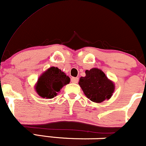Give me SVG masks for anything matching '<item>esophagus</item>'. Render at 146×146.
<instances>
[{
  "instance_id": "obj_1",
  "label": "esophagus",
  "mask_w": 146,
  "mask_h": 146,
  "mask_svg": "<svg viewBox=\"0 0 146 146\" xmlns=\"http://www.w3.org/2000/svg\"><path fill=\"white\" fill-rule=\"evenodd\" d=\"M79 81V78L76 77V78H71V82L72 83H78Z\"/></svg>"
}]
</instances>
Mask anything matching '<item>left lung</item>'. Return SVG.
<instances>
[{"mask_svg":"<svg viewBox=\"0 0 146 146\" xmlns=\"http://www.w3.org/2000/svg\"><path fill=\"white\" fill-rule=\"evenodd\" d=\"M86 76L81 77L79 85L90 101L101 103L111 98L115 84L102 70L93 68L85 71Z\"/></svg>","mask_w":146,"mask_h":146,"instance_id":"left-lung-1","label":"left lung"}]
</instances>
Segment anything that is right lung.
Masks as SVG:
<instances>
[{
	"label": "right lung",
	"mask_w": 146,
	"mask_h": 146,
	"mask_svg": "<svg viewBox=\"0 0 146 146\" xmlns=\"http://www.w3.org/2000/svg\"><path fill=\"white\" fill-rule=\"evenodd\" d=\"M69 82V77L58 67L52 66L40 76L35 88L38 95L42 98L51 99Z\"/></svg>",
	"instance_id": "right-lung-1"
}]
</instances>
